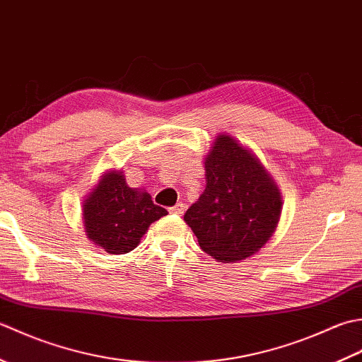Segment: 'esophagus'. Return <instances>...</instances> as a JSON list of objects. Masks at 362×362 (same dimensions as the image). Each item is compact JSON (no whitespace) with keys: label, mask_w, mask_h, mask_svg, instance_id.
<instances>
[{"label":"esophagus","mask_w":362,"mask_h":362,"mask_svg":"<svg viewBox=\"0 0 362 362\" xmlns=\"http://www.w3.org/2000/svg\"><path fill=\"white\" fill-rule=\"evenodd\" d=\"M168 211H170L172 214H176V216H182L184 211H186V206H184L182 203H178V204H175L173 208H170Z\"/></svg>","instance_id":"34e87169"}]
</instances>
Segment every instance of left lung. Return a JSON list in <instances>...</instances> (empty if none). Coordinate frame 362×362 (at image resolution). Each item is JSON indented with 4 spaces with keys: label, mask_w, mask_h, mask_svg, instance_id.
I'll return each instance as SVG.
<instances>
[{
    "label": "left lung",
    "mask_w": 362,
    "mask_h": 362,
    "mask_svg": "<svg viewBox=\"0 0 362 362\" xmlns=\"http://www.w3.org/2000/svg\"><path fill=\"white\" fill-rule=\"evenodd\" d=\"M206 189L184 214L203 252L231 264L256 255L274 235L283 197L256 154L226 132L204 158Z\"/></svg>",
    "instance_id": "obj_1"
}]
</instances>
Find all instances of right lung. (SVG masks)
Returning <instances> with one entry per match:
<instances>
[{
    "label": "right lung",
    "instance_id": "add662e5",
    "mask_svg": "<svg viewBox=\"0 0 362 362\" xmlns=\"http://www.w3.org/2000/svg\"><path fill=\"white\" fill-rule=\"evenodd\" d=\"M145 189L129 187L123 170H107L83 202L87 239L109 255L134 250L151 223L167 216Z\"/></svg>",
    "mask_w": 362,
    "mask_h": 362
}]
</instances>
